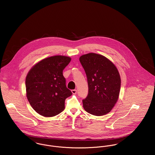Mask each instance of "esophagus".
I'll use <instances>...</instances> for the list:
<instances>
[{
    "mask_svg": "<svg viewBox=\"0 0 155 155\" xmlns=\"http://www.w3.org/2000/svg\"><path fill=\"white\" fill-rule=\"evenodd\" d=\"M72 93L73 94H76L77 93V90L76 89H74V90H72Z\"/></svg>",
    "mask_w": 155,
    "mask_h": 155,
    "instance_id": "1",
    "label": "esophagus"
}]
</instances>
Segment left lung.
I'll return each mask as SVG.
<instances>
[{"label":"left lung","mask_w":155,"mask_h":155,"mask_svg":"<svg viewBox=\"0 0 155 155\" xmlns=\"http://www.w3.org/2000/svg\"><path fill=\"white\" fill-rule=\"evenodd\" d=\"M80 61L88 86V95L83 100L84 109L96 116L107 114L119 97L120 78L118 69L108 59L96 53L82 55Z\"/></svg>","instance_id":"left-lung-1"}]
</instances>
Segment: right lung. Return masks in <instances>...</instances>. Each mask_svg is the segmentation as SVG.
Masks as SVG:
<instances>
[{"label": "right lung", "mask_w": 155, "mask_h": 155, "mask_svg": "<svg viewBox=\"0 0 155 155\" xmlns=\"http://www.w3.org/2000/svg\"><path fill=\"white\" fill-rule=\"evenodd\" d=\"M71 60L65 56H51L38 62L28 72L25 80L27 97L40 115L51 117L64 110L65 99L72 94L63 75Z\"/></svg>", "instance_id": "obj_1"}]
</instances>
